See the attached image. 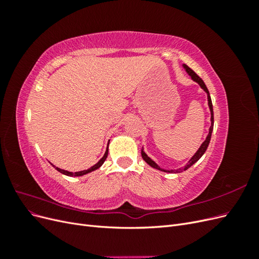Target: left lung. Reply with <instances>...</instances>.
<instances>
[{"mask_svg":"<svg viewBox=\"0 0 259 259\" xmlns=\"http://www.w3.org/2000/svg\"><path fill=\"white\" fill-rule=\"evenodd\" d=\"M183 67L185 68V70L187 71V73L190 75L191 79H192L194 82H197V83L201 86V89L206 93V95H207V101H208V108H209V111H210V126H209L208 134H207V136H206L205 140H204V142L202 143V145H201V146H200V148L198 149V151L195 152V153L192 155V158L186 163V165H185L184 167H180V168H177V169H164V168L160 167V166L158 165V164H156V163H155L151 158H149V156L147 155V153L144 151V148H142V156H143V159H144V160L149 164V165H150V166H151V167H153V168L159 169V170L166 171V173H182V171H184V170H186V169L189 168L190 166H192L195 162H198V161L201 159V156H202L203 154H204V153H205V151H206V149H207V147H208V145H209V142H210L211 132H213V128H214V112H213V105H211V99H210L209 92H208V90H207V88H206V85L204 84V82H203V80L201 79V77L193 71L192 69H190V68L188 67L187 65H183Z\"/></svg>","mask_w":259,"mask_h":259,"instance_id":"obj_1","label":"left lung"}]
</instances>
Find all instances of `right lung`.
Masks as SVG:
<instances>
[{
	"label": "right lung",
	"instance_id": "obj_1",
	"mask_svg": "<svg viewBox=\"0 0 259 259\" xmlns=\"http://www.w3.org/2000/svg\"><path fill=\"white\" fill-rule=\"evenodd\" d=\"M109 142H110V140H109ZM108 148H109V143H108V147H107V149H106V152H105V154H104V156L103 158H101L95 165H93L92 167H90L89 169H84V170H80V171H75V173H72V171H69V170H65V169H61V168H59V167H56L55 165H52L56 168L58 171H60L61 174H64V175H67V176H83V175H85V174H89V173H91V171H93V170H96V169H98L101 165H103L104 164V162L106 161V159H107V156H108Z\"/></svg>",
	"mask_w": 259,
	"mask_h": 259
}]
</instances>
